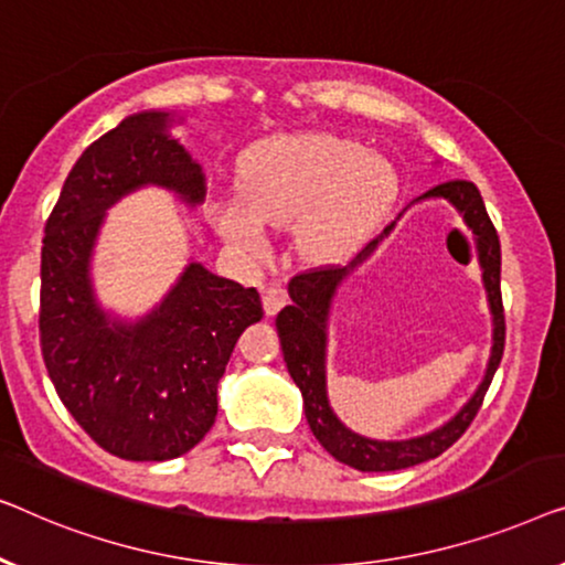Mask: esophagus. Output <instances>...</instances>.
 Wrapping results in <instances>:
<instances>
[{
  "instance_id": "34e87169",
  "label": "esophagus",
  "mask_w": 565,
  "mask_h": 565,
  "mask_svg": "<svg viewBox=\"0 0 565 565\" xmlns=\"http://www.w3.org/2000/svg\"><path fill=\"white\" fill-rule=\"evenodd\" d=\"M286 299H289V294L281 284H268L264 289V309L266 315H276L279 309L286 305Z\"/></svg>"
}]
</instances>
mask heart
<instances>
[{
    "mask_svg": "<svg viewBox=\"0 0 565 565\" xmlns=\"http://www.w3.org/2000/svg\"><path fill=\"white\" fill-rule=\"evenodd\" d=\"M394 186L386 158L355 140L301 132L253 146L237 169V200H214L212 225L237 250L264 256L268 227H289L301 256L330 258L359 241Z\"/></svg>",
    "mask_w": 565,
    "mask_h": 565,
    "instance_id": "heart-1",
    "label": "heart"
}]
</instances>
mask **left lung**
I'll return each mask as SVG.
<instances>
[{"label": "left lung", "mask_w": 565, "mask_h": 565, "mask_svg": "<svg viewBox=\"0 0 565 565\" xmlns=\"http://www.w3.org/2000/svg\"><path fill=\"white\" fill-rule=\"evenodd\" d=\"M438 199L448 201L465 220L469 232L475 235L477 259L482 268V282L488 291V303L492 315V351L484 372L482 384L477 392L461 405V409L443 426L434 428L430 434L413 436L412 439L379 441L361 436L348 428L331 409L327 394V332L331 301L334 300L339 286L342 285L367 259L377 245L393 232L396 217L384 233L365 245L351 264L343 268H320L294 276L289 284L291 305H286L276 317V330H279L281 351L286 369H289L294 384L299 386L301 402H305V415L309 430L320 440L324 450L340 463L355 468V471H399L425 460L438 458L456 443L466 427L473 423L479 412L483 394L494 379L504 353V309H502V248H499V235L491 225L487 206L471 181H445L430 192L417 196L419 201ZM411 205V204H409ZM408 209V206H407ZM406 211V210H404ZM403 213V212H402Z\"/></svg>", "instance_id": "left-lung-1"}]
</instances>
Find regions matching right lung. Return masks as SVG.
<instances>
[{"label": "right lung", "instance_id": "obj_1", "mask_svg": "<svg viewBox=\"0 0 565 565\" xmlns=\"http://www.w3.org/2000/svg\"><path fill=\"white\" fill-rule=\"evenodd\" d=\"M179 113L142 109L94 140L63 181L45 222L41 343L61 402L94 443L125 460H171L217 417V384L248 324L264 317L256 289L189 264L148 312L102 305L94 256L107 212L156 186L189 210L204 202L202 166L173 138Z\"/></svg>", "mask_w": 565, "mask_h": 565}]
</instances>
